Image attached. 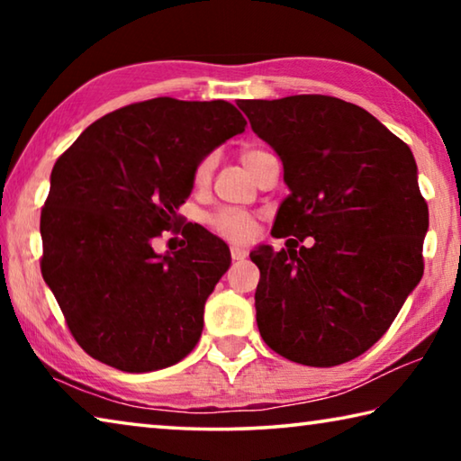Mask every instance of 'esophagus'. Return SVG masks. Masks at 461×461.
I'll return each mask as SVG.
<instances>
[{
  "label": "esophagus",
  "instance_id": "34e87169",
  "mask_svg": "<svg viewBox=\"0 0 461 461\" xmlns=\"http://www.w3.org/2000/svg\"><path fill=\"white\" fill-rule=\"evenodd\" d=\"M230 254H231V260H244L246 256H248V249L238 248V246H231L230 248Z\"/></svg>",
  "mask_w": 461,
  "mask_h": 461
}]
</instances>
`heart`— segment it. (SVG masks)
<instances>
[{
    "instance_id": "1",
    "label": "heart",
    "mask_w": 461,
    "mask_h": 461,
    "mask_svg": "<svg viewBox=\"0 0 461 461\" xmlns=\"http://www.w3.org/2000/svg\"><path fill=\"white\" fill-rule=\"evenodd\" d=\"M267 156H270V152L264 150V148L246 146L244 150L240 152V160H241V165L248 168V173L252 175L254 168L258 167L260 162L267 158ZM212 173H213V158L212 156H207V158H203L197 165V168H194V175H193L194 186L207 185ZM207 221L213 228V231H217L220 236L228 238L231 241L249 240L254 233V228H256L254 217L246 212H238V209H221V212H215L209 215Z\"/></svg>"
}]
</instances>
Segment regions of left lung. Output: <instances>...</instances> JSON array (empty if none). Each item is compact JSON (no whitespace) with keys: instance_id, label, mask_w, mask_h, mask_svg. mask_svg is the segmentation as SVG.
<instances>
[{"instance_id":"left-lung-1","label":"left lung","mask_w":461,"mask_h":461,"mask_svg":"<svg viewBox=\"0 0 461 461\" xmlns=\"http://www.w3.org/2000/svg\"><path fill=\"white\" fill-rule=\"evenodd\" d=\"M283 160L291 194L275 230L286 248L260 268L256 323L286 360L330 368L370 349L423 276L429 209L411 148L366 109L330 95L240 99ZM314 238L311 249H295Z\"/></svg>"}]
</instances>
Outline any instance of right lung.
I'll return each mask as SVG.
<instances>
[{"label": "right lung", "instance_id": "obj_1", "mask_svg": "<svg viewBox=\"0 0 461 461\" xmlns=\"http://www.w3.org/2000/svg\"><path fill=\"white\" fill-rule=\"evenodd\" d=\"M244 130L228 101L156 97L104 115L57 160L41 268L91 357L152 372L197 346L230 249L197 223L185 225L186 246L173 254H156L152 241L183 223L176 209L199 162Z\"/></svg>", "mask_w": 461, "mask_h": 461}]
</instances>
